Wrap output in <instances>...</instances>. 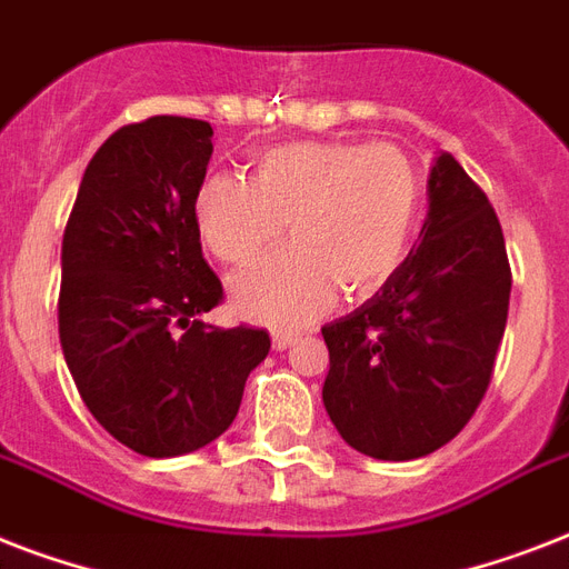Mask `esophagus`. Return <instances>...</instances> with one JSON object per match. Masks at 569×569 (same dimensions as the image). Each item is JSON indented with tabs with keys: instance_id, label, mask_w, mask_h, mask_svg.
Listing matches in <instances>:
<instances>
[{
	"instance_id": "esophagus-1",
	"label": "esophagus",
	"mask_w": 569,
	"mask_h": 569,
	"mask_svg": "<svg viewBox=\"0 0 569 569\" xmlns=\"http://www.w3.org/2000/svg\"><path fill=\"white\" fill-rule=\"evenodd\" d=\"M292 342H295L292 333H274V337H271V346H274V351H286V348L292 346Z\"/></svg>"
}]
</instances>
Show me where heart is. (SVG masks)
<instances>
[{
    "label": "heart",
    "mask_w": 569,
    "mask_h": 569,
    "mask_svg": "<svg viewBox=\"0 0 569 569\" xmlns=\"http://www.w3.org/2000/svg\"><path fill=\"white\" fill-rule=\"evenodd\" d=\"M422 186L396 144L295 141L253 159V177L214 173L194 194L197 236L227 266H248L283 239L292 248L230 283L232 310L301 328L348 298L378 292L413 244Z\"/></svg>",
    "instance_id": "b5f03b06"
}]
</instances>
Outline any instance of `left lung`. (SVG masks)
<instances>
[{"instance_id":"obj_1","label":"left lung","mask_w":569,"mask_h":569,"mask_svg":"<svg viewBox=\"0 0 569 569\" xmlns=\"http://www.w3.org/2000/svg\"><path fill=\"white\" fill-rule=\"evenodd\" d=\"M511 301V266L493 206L451 153L428 173L419 248L321 337V401L351 449L413 460L458 437L493 375Z\"/></svg>"}]
</instances>
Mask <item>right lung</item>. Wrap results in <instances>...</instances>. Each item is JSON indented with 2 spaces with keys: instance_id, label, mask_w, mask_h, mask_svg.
Returning a JSON list of instances; mask_svg holds the SVG:
<instances>
[{
  "instance_id": "1",
  "label": "right lung",
  "mask_w": 569,
  "mask_h": 569,
  "mask_svg": "<svg viewBox=\"0 0 569 569\" xmlns=\"http://www.w3.org/2000/svg\"><path fill=\"white\" fill-rule=\"evenodd\" d=\"M209 159L206 120L118 129L84 168L61 244L67 369L93 419L144 458L218 440L271 348L266 330L203 321L223 295L194 227Z\"/></svg>"
}]
</instances>
